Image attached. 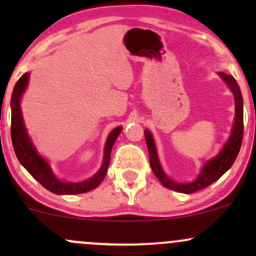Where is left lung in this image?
I'll return each mask as SVG.
<instances>
[{
    "instance_id": "1",
    "label": "left lung",
    "mask_w": 256,
    "mask_h": 256,
    "mask_svg": "<svg viewBox=\"0 0 256 256\" xmlns=\"http://www.w3.org/2000/svg\"><path fill=\"white\" fill-rule=\"evenodd\" d=\"M219 76L224 79L226 85L230 88L232 92L234 95V100H236V118H234L233 130H232L230 138H228V141L224 144L222 151L214 158L209 160L207 164L203 166L200 176L196 178L193 182L178 183L167 177V174H164L161 164H160L154 138H152L151 132L148 130H144V138H146L147 148H148L150 164H151V168L154 171V176L158 178L162 186H164L166 188H170V190H176V192L180 193H187V194L203 190V188L208 187L209 184H212V183L216 182V180H219V178L223 176L233 166L234 161H236V156H238L242 141V132H244L242 96V92H240L238 82H236V80L233 76H228L226 73H222V72L219 73Z\"/></svg>"
}]
</instances>
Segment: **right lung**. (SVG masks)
Wrapping results in <instances>:
<instances>
[{"instance_id": "right-lung-1", "label": "right lung", "mask_w": 256, "mask_h": 256, "mask_svg": "<svg viewBox=\"0 0 256 256\" xmlns=\"http://www.w3.org/2000/svg\"><path fill=\"white\" fill-rule=\"evenodd\" d=\"M30 73H24L14 85V92L11 98V138L14 144V152L18 161L23 167L30 174V176L38 180L46 190L56 193V194H79V193L89 192L94 190L102 183L104 177L106 176L108 168L110 164V154H112V144H115L118 134L121 132L122 128H115L108 136L106 144L104 148V161L99 171L92 178L84 182H63L58 180L52 172L48 162L37 152L36 147L33 146L27 130H26L24 122H23L22 112H20V98L27 88Z\"/></svg>"}]
</instances>
